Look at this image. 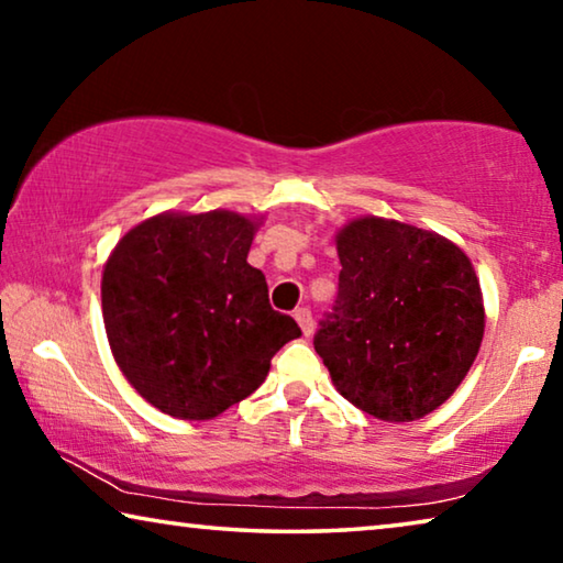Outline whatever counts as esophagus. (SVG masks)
Returning <instances> with one entry per match:
<instances>
[{"label": "esophagus", "mask_w": 563, "mask_h": 563, "mask_svg": "<svg viewBox=\"0 0 563 563\" xmlns=\"http://www.w3.org/2000/svg\"><path fill=\"white\" fill-rule=\"evenodd\" d=\"M292 316H296V320H298V325H300L302 333H306V335L313 333V316H310L308 308H298Z\"/></svg>", "instance_id": "1"}]
</instances>
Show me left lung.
I'll return each mask as SVG.
<instances>
[{
	"instance_id": "obj_1",
	"label": "left lung",
	"mask_w": 563,
	"mask_h": 563,
	"mask_svg": "<svg viewBox=\"0 0 563 563\" xmlns=\"http://www.w3.org/2000/svg\"><path fill=\"white\" fill-rule=\"evenodd\" d=\"M335 247L338 300L313 341L335 390L388 423L433 413L484 341L468 255L439 233L376 216L345 222Z\"/></svg>"
}]
</instances>
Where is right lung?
I'll return each instance as SVG.
<instances>
[{
	"instance_id": "add662e5",
	"label": "right lung",
	"mask_w": 563,
	"mask_h": 563,
	"mask_svg": "<svg viewBox=\"0 0 563 563\" xmlns=\"http://www.w3.org/2000/svg\"><path fill=\"white\" fill-rule=\"evenodd\" d=\"M261 220L233 210L159 212L107 257L102 318L114 363L137 394L183 421H210L265 380L300 335L247 263Z\"/></svg>"
}]
</instances>
